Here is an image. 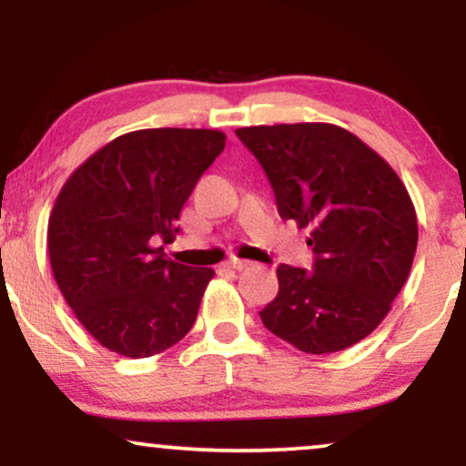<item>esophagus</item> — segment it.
Here are the masks:
<instances>
[{
  "label": "esophagus",
  "mask_w": 466,
  "mask_h": 466,
  "mask_svg": "<svg viewBox=\"0 0 466 466\" xmlns=\"http://www.w3.org/2000/svg\"><path fill=\"white\" fill-rule=\"evenodd\" d=\"M248 265H250V260H246V258H231L225 263L227 269H235V271L244 269V267H248Z\"/></svg>",
  "instance_id": "34e87169"
}]
</instances>
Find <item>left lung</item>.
Wrapping results in <instances>:
<instances>
[{
    "label": "left lung",
    "mask_w": 466,
    "mask_h": 466,
    "mask_svg": "<svg viewBox=\"0 0 466 466\" xmlns=\"http://www.w3.org/2000/svg\"><path fill=\"white\" fill-rule=\"evenodd\" d=\"M235 136L265 169L279 216L311 227V271L279 265L278 297L260 320L308 354L365 339L390 311L416 257L418 220L405 184L337 125H258Z\"/></svg>",
    "instance_id": "1"
}]
</instances>
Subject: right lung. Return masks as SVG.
<instances>
[{
  "label": "right lung",
  "mask_w": 466,
  "mask_h": 466,
  "mask_svg": "<svg viewBox=\"0 0 466 466\" xmlns=\"http://www.w3.org/2000/svg\"><path fill=\"white\" fill-rule=\"evenodd\" d=\"M225 133L142 129L88 157L63 184L48 220L56 286L82 327L127 359H148L193 329L214 269L163 254Z\"/></svg>",
  "instance_id": "add662e5"
}]
</instances>
